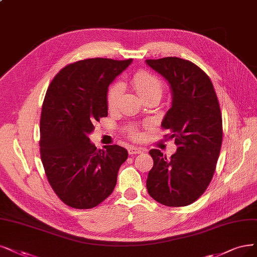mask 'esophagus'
Masks as SVG:
<instances>
[{
	"label": "esophagus",
	"mask_w": 257,
	"mask_h": 257,
	"mask_svg": "<svg viewBox=\"0 0 257 257\" xmlns=\"http://www.w3.org/2000/svg\"><path fill=\"white\" fill-rule=\"evenodd\" d=\"M128 153L129 155H138V154H143L144 153V149L143 148H140V147H135L132 146L128 149Z\"/></svg>",
	"instance_id": "obj_1"
}]
</instances>
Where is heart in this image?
<instances>
[{
    "instance_id": "heart-1",
    "label": "heart",
    "mask_w": 257,
    "mask_h": 257,
    "mask_svg": "<svg viewBox=\"0 0 257 257\" xmlns=\"http://www.w3.org/2000/svg\"><path fill=\"white\" fill-rule=\"evenodd\" d=\"M131 85L142 100H146L149 98L160 99L164 91V84L162 80L157 75L147 71H140L136 73L134 77L131 78ZM121 93V83H114L109 89L107 94V106L109 110L113 111L116 109ZM127 131L132 139L138 140L141 137L140 131L137 127L131 126L127 129Z\"/></svg>"
}]
</instances>
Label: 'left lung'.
I'll return each instance as SVG.
<instances>
[{"instance_id": "8db88e82", "label": "left lung", "mask_w": 257, "mask_h": 257, "mask_svg": "<svg viewBox=\"0 0 257 257\" xmlns=\"http://www.w3.org/2000/svg\"><path fill=\"white\" fill-rule=\"evenodd\" d=\"M168 81L173 102L162 121L175 139L177 153L169 159L151 149L154 159L146 181L148 194L166 206H185L211 183L222 143V117L210 77L195 63L165 57L147 59Z\"/></svg>"}]
</instances>
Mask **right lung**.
I'll use <instances>...</instances> for the list:
<instances>
[{
	"mask_svg": "<svg viewBox=\"0 0 257 257\" xmlns=\"http://www.w3.org/2000/svg\"><path fill=\"white\" fill-rule=\"evenodd\" d=\"M132 59L90 58L71 63L46 91L40 118V156L45 175L60 200L74 208L101 203L116 185L128 158L118 145L97 149L89 135L108 116L109 84Z\"/></svg>",
	"mask_w": 257,
	"mask_h": 257,
	"instance_id": "add662e5",
	"label": "right lung"
}]
</instances>
